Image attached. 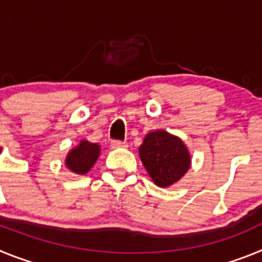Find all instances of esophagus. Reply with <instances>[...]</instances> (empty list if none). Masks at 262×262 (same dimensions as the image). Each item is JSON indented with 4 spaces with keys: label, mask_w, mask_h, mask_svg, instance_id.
<instances>
[{
    "label": "esophagus",
    "mask_w": 262,
    "mask_h": 262,
    "mask_svg": "<svg viewBox=\"0 0 262 262\" xmlns=\"http://www.w3.org/2000/svg\"><path fill=\"white\" fill-rule=\"evenodd\" d=\"M126 142H119V140H114V142H111V148H114V149H119V148H127Z\"/></svg>",
    "instance_id": "34e87169"
}]
</instances>
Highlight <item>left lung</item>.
<instances>
[{
	"label": "left lung",
	"mask_w": 262,
	"mask_h": 262,
	"mask_svg": "<svg viewBox=\"0 0 262 262\" xmlns=\"http://www.w3.org/2000/svg\"><path fill=\"white\" fill-rule=\"evenodd\" d=\"M139 157L159 187L177 184L191 165L190 152L184 140L165 129L151 131L144 136L139 147Z\"/></svg>",
	"instance_id": "1"
}]
</instances>
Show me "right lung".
I'll return each instance as SVG.
<instances>
[{
    "instance_id": "1",
    "label": "right lung",
    "mask_w": 262,
    "mask_h": 262,
    "mask_svg": "<svg viewBox=\"0 0 262 262\" xmlns=\"http://www.w3.org/2000/svg\"><path fill=\"white\" fill-rule=\"evenodd\" d=\"M101 155V145L98 143H90L89 140H80L78 145L72 148L66 156V166L76 174L84 176L97 163Z\"/></svg>"
}]
</instances>
